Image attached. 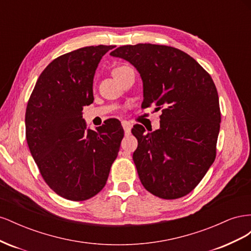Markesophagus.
Listing matches in <instances>:
<instances>
[{
    "instance_id": "34e87169",
    "label": "esophagus",
    "mask_w": 251,
    "mask_h": 251,
    "mask_svg": "<svg viewBox=\"0 0 251 251\" xmlns=\"http://www.w3.org/2000/svg\"><path fill=\"white\" fill-rule=\"evenodd\" d=\"M121 125H123V127H124V130H125V133H126V135H128L131 133V127H132V125L128 123V121H126V120H123L121 121Z\"/></svg>"
}]
</instances>
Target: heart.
<instances>
[{
	"label": "heart",
	"mask_w": 251,
	"mask_h": 251,
	"mask_svg": "<svg viewBox=\"0 0 251 251\" xmlns=\"http://www.w3.org/2000/svg\"><path fill=\"white\" fill-rule=\"evenodd\" d=\"M125 68H126V66H119V67L115 68V69L113 70V72H116V71H119V70H123V69H125Z\"/></svg>",
	"instance_id": "b5f03b06"
}]
</instances>
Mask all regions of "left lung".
I'll return each instance as SVG.
<instances>
[{
  "instance_id": "left-lung-1",
  "label": "left lung",
  "mask_w": 251,
  "mask_h": 251,
  "mask_svg": "<svg viewBox=\"0 0 251 251\" xmlns=\"http://www.w3.org/2000/svg\"><path fill=\"white\" fill-rule=\"evenodd\" d=\"M110 55L131 63L143 82V108L162 110L160 128L138 140L133 160L144 188L159 198L178 199L191 193L216 158L221 123L219 96L210 75L174 47L153 44L121 46Z\"/></svg>"
}]
</instances>
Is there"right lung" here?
I'll return each mask as SVG.
<instances>
[{
	"mask_svg": "<svg viewBox=\"0 0 251 251\" xmlns=\"http://www.w3.org/2000/svg\"><path fill=\"white\" fill-rule=\"evenodd\" d=\"M113 48L83 47L52 60L28 100L30 153L52 191L71 201L88 200L101 191L124 138L117 119H108L95 132L87 128L81 112L94 100L96 68Z\"/></svg>",
	"mask_w": 251,
	"mask_h": 251,
	"instance_id": "1",
	"label": "right lung"
}]
</instances>
